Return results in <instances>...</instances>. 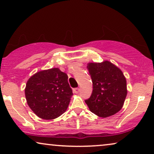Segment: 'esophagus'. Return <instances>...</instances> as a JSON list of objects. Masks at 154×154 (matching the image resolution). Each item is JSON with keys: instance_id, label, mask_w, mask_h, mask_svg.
Segmentation results:
<instances>
[{"instance_id": "1", "label": "esophagus", "mask_w": 154, "mask_h": 154, "mask_svg": "<svg viewBox=\"0 0 154 154\" xmlns=\"http://www.w3.org/2000/svg\"><path fill=\"white\" fill-rule=\"evenodd\" d=\"M73 92L75 93V94H78V93L79 92V88H75L73 89Z\"/></svg>"}]
</instances>
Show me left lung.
Returning <instances> with one entry per match:
<instances>
[{
    "label": "left lung",
    "mask_w": 154,
    "mask_h": 154,
    "mask_svg": "<svg viewBox=\"0 0 154 154\" xmlns=\"http://www.w3.org/2000/svg\"><path fill=\"white\" fill-rule=\"evenodd\" d=\"M93 92L85 103L90 111L102 118L120 111L127 96L126 79L119 68L109 60L88 63Z\"/></svg>",
    "instance_id": "obj_1"
}]
</instances>
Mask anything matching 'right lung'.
I'll use <instances>...</instances> for the list:
<instances>
[{
  "instance_id": "add662e5",
  "label": "right lung",
  "mask_w": 154,
  "mask_h": 154,
  "mask_svg": "<svg viewBox=\"0 0 154 154\" xmlns=\"http://www.w3.org/2000/svg\"><path fill=\"white\" fill-rule=\"evenodd\" d=\"M68 78L57 68L39 71L29 78L25 88L26 99L38 117L54 119L66 111L73 95Z\"/></svg>"
}]
</instances>
